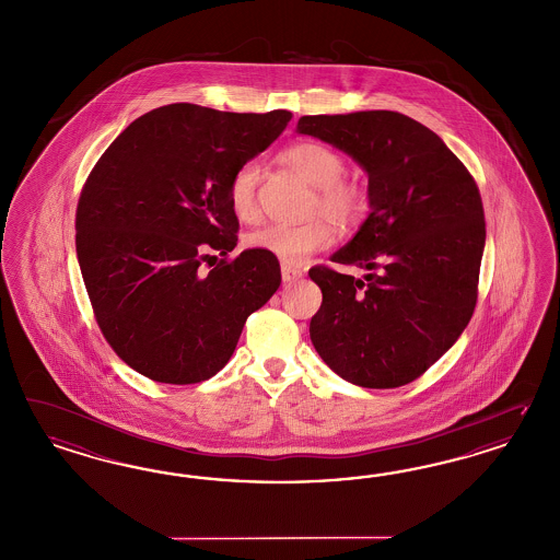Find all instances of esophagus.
I'll return each instance as SVG.
<instances>
[{
  "label": "esophagus",
  "mask_w": 560,
  "mask_h": 560,
  "mask_svg": "<svg viewBox=\"0 0 560 560\" xmlns=\"http://www.w3.org/2000/svg\"><path fill=\"white\" fill-rule=\"evenodd\" d=\"M301 276H303V270H299V268H292V266L282 264V282H284V284H290V282L299 280Z\"/></svg>",
  "instance_id": "1"
}]
</instances>
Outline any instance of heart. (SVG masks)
Segmentation results:
<instances>
[{
	"label": "heart",
	"mask_w": 560,
	"mask_h": 560,
	"mask_svg": "<svg viewBox=\"0 0 560 560\" xmlns=\"http://www.w3.org/2000/svg\"><path fill=\"white\" fill-rule=\"evenodd\" d=\"M284 159L311 187L317 189L313 212L324 214L338 226H350L362 217L364 196L357 183L342 179L346 164L338 150L319 142H301L290 145ZM257 183L259 166L255 163L241 164L229 180V203L241 222L257 218ZM334 241L336 233L324 218L294 226L268 224L245 238L255 252L270 253L290 266L303 264L308 255L324 252Z\"/></svg>",
	"instance_id": "b5f03b06"
}]
</instances>
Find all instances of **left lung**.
Listing matches in <instances>:
<instances>
[{
    "label": "left lung",
    "mask_w": 560,
    "mask_h": 560,
    "mask_svg": "<svg viewBox=\"0 0 560 560\" xmlns=\"http://www.w3.org/2000/svg\"><path fill=\"white\" fill-rule=\"evenodd\" d=\"M296 133L348 154L369 177L371 214L308 270L322 307L308 334L348 383L392 389L420 377L466 329L485 253V210L468 168L429 127L396 110L305 115Z\"/></svg>",
    "instance_id": "obj_1"
}]
</instances>
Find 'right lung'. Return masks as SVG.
I'll list each match as a JSON object with an SVG mask.
<instances>
[{
	"label": "right lung",
	"mask_w": 560,
	"mask_h": 560,
	"mask_svg": "<svg viewBox=\"0 0 560 560\" xmlns=\"http://www.w3.org/2000/svg\"><path fill=\"white\" fill-rule=\"evenodd\" d=\"M290 117L166 105L129 124L92 168L75 212L80 270L103 336L148 380L214 377L280 287L270 253L199 268L235 249L229 180Z\"/></svg>",
	"instance_id": "add662e5"
}]
</instances>
